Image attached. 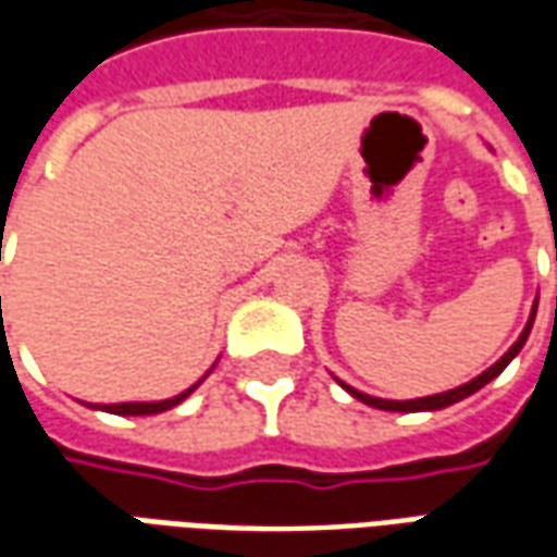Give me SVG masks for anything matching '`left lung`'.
<instances>
[{
	"mask_svg": "<svg viewBox=\"0 0 557 557\" xmlns=\"http://www.w3.org/2000/svg\"><path fill=\"white\" fill-rule=\"evenodd\" d=\"M534 313H537V304H534ZM534 313H531V319H528L525 331L519 334V339H516L513 346L507 349V355H504L502 361L492 363L486 373H480L478 379H471L468 385L462 387H454V391H447V394H435V397H420V399H406V403H394V399H375V397H367V394H361V391H355V387H346L351 397L361 399V403H367V406H373V409H382V411H435V409H447V406H454V403H459V399L471 397L474 391H480V387L486 385V382H492L495 375L502 373L507 363L513 361L516 355H519V349L525 346L528 334H531V325H534Z\"/></svg>",
	"mask_w": 557,
	"mask_h": 557,
	"instance_id": "obj_1",
	"label": "left lung"
}]
</instances>
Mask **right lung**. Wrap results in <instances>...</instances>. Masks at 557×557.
Listing matches in <instances>:
<instances>
[{
    "mask_svg": "<svg viewBox=\"0 0 557 557\" xmlns=\"http://www.w3.org/2000/svg\"><path fill=\"white\" fill-rule=\"evenodd\" d=\"M194 387H187L184 394H178V397H172V399H163V403H119V406H103V409L113 411V414H158V411H166L172 409V406H178V403H182Z\"/></svg>",
    "mask_w": 557,
    "mask_h": 557,
    "instance_id": "obj_1",
    "label": "right lung"
}]
</instances>
